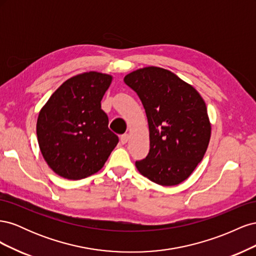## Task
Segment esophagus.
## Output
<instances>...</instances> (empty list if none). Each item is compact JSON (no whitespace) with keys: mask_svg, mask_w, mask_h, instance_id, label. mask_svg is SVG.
<instances>
[{"mask_svg":"<svg viewBox=\"0 0 256 256\" xmlns=\"http://www.w3.org/2000/svg\"><path fill=\"white\" fill-rule=\"evenodd\" d=\"M128 140H129V134H125L120 136V143L122 144H126L128 142Z\"/></svg>","mask_w":256,"mask_h":256,"instance_id":"1","label":"esophagus"}]
</instances>
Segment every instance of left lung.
<instances>
[{
  "label": "left lung",
  "mask_w": 256,
  "mask_h": 256,
  "mask_svg": "<svg viewBox=\"0 0 256 256\" xmlns=\"http://www.w3.org/2000/svg\"><path fill=\"white\" fill-rule=\"evenodd\" d=\"M140 98L150 127V152L136 166L161 186H175L202 161L210 138L206 104L194 88L160 67H145L124 78Z\"/></svg>",
  "instance_id": "8db88e82"
}]
</instances>
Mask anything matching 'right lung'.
I'll return each instance as SVG.
<instances>
[{
  "mask_svg": "<svg viewBox=\"0 0 256 256\" xmlns=\"http://www.w3.org/2000/svg\"><path fill=\"white\" fill-rule=\"evenodd\" d=\"M112 76L85 72L65 81L53 92L37 120L42 156L58 175L81 180L98 172L118 143L108 127L102 99Z\"/></svg>",
  "mask_w": 256,
  "mask_h": 256,
  "instance_id": "obj_1",
  "label": "right lung"
}]
</instances>
